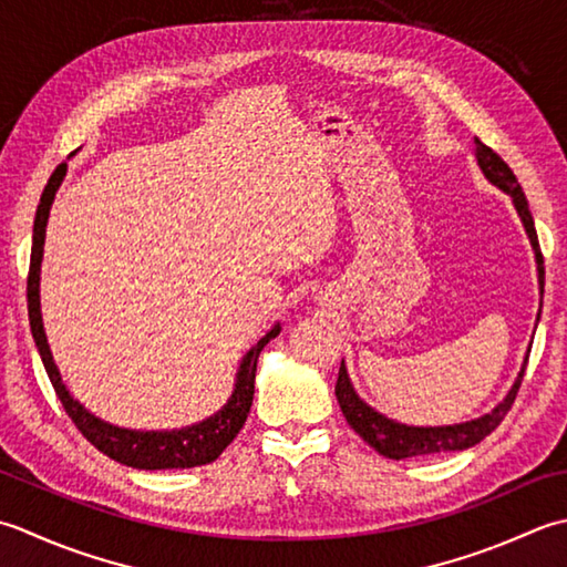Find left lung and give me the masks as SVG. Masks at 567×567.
Instances as JSON below:
<instances>
[{
  "instance_id": "8db88e82",
  "label": "left lung",
  "mask_w": 567,
  "mask_h": 567,
  "mask_svg": "<svg viewBox=\"0 0 567 567\" xmlns=\"http://www.w3.org/2000/svg\"><path fill=\"white\" fill-rule=\"evenodd\" d=\"M475 158L477 166L484 173L492 186L499 188L512 198L518 217H522V225L528 235L530 249H534L536 257V271H538V291L543 296V284H546V269H543V257H540V247H538V235H536V225L534 217H530L528 210V200L518 186V181L514 176V171L504 164L499 154H494L489 146H484L480 138H475ZM543 306V303H540ZM540 320V308L536 316V326ZM528 352L530 344L524 357V364L518 369V374L514 379L512 389L506 391V396L496 403V406L480 415V419H472L465 423H453V425H406L399 423L394 419H386L384 413H379L377 409L369 406L364 399L357 394L348 367H344V360L340 364V374H338V384H334V396H338L340 409L344 413V419L354 429V433H360L364 437V443L372 445L379 455H384L389 460H406V457H421V455H443V453H455V450H467L472 445H477L484 441L496 425L504 421V415L509 413L512 403L516 399V391L522 386V379L526 372V362H528Z\"/></svg>"
}]
</instances>
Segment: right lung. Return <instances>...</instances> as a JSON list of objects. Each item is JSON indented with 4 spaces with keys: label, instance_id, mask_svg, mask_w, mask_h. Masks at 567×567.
<instances>
[{
    "label": "right lung",
    "instance_id": "right-lung-1",
    "mask_svg": "<svg viewBox=\"0 0 567 567\" xmlns=\"http://www.w3.org/2000/svg\"><path fill=\"white\" fill-rule=\"evenodd\" d=\"M65 171H68V164L58 166L43 188L37 219H33L31 267H29V281H27L31 334H33V342H37L55 394L61 399L65 413L71 415L73 423L78 425V431L83 433L87 441L100 450V453H105L114 462H122V465L136 467V470H186V467L207 465V462H213L223 455V450L235 441L237 433L241 431V425H245L247 413L251 409V399H254L257 360L261 350L267 348V342L281 332V326L276 322V326L264 334L257 344H251L237 367L233 396L227 399L223 409L215 411L213 415H207V419L198 423L186 425V429H173V431H136V429H122V425L107 423L97 419L95 413H90L83 403L68 391L65 381L61 377V369H58L53 360L51 344L43 330V316H41V261H43V245H45V225H49L51 205L65 178Z\"/></svg>",
    "mask_w": 567,
    "mask_h": 567
}]
</instances>
